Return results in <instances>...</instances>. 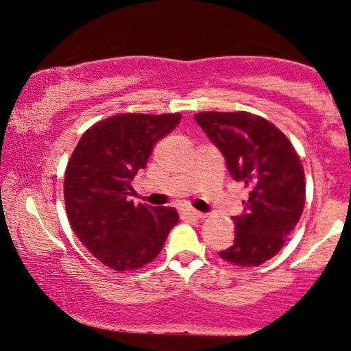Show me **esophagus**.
I'll list each match as a JSON object with an SVG mask.
<instances>
[{
	"instance_id": "esophagus-1",
	"label": "esophagus",
	"mask_w": 351,
	"mask_h": 351,
	"mask_svg": "<svg viewBox=\"0 0 351 351\" xmlns=\"http://www.w3.org/2000/svg\"><path fill=\"white\" fill-rule=\"evenodd\" d=\"M183 215L189 216V217H195V219H203L204 217L203 213L196 211V209H183Z\"/></svg>"
}]
</instances>
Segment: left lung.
Segmentation results:
<instances>
[{
  "label": "left lung",
  "mask_w": 351,
  "mask_h": 351,
  "mask_svg": "<svg viewBox=\"0 0 351 351\" xmlns=\"http://www.w3.org/2000/svg\"><path fill=\"white\" fill-rule=\"evenodd\" d=\"M195 120L223 153L232 180L247 188L244 211L232 216L234 244L217 252L226 263L256 267L280 251L305 204V173L277 127L249 112H203Z\"/></svg>",
  "instance_id": "1"
}]
</instances>
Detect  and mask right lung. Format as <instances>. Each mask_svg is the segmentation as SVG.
I'll return each mask as SVG.
<instances>
[{
	"instance_id": "right-lung-1",
	"label": "right lung",
	"mask_w": 351,
	"mask_h": 351,
	"mask_svg": "<svg viewBox=\"0 0 351 351\" xmlns=\"http://www.w3.org/2000/svg\"><path fill=\"white\" fill-rule=\"evenodd\" d=\"M180 114H120L80 136L64 178L74 232L102 264L123 272L152 263L178 223L175 208L135 206L132 180L147 167L153 145L180 123Z\"/></svg>"
}]
</instances>
